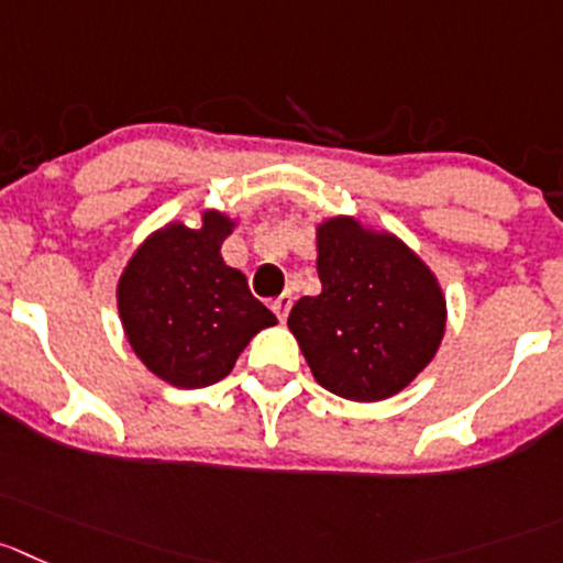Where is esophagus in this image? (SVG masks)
<instances>
[{
    "label": "esophagus",
    "instance_id": "obj_1",
    "mask_svg": "<svg viewBox=\"0 0 563 563\" xmlns=\"http://www.w3.org/2000/svg\"><path fill=\"white\" fill-rule=\"evenodd\" d=\"M271 307H273V312H276V318L285 323L287 312H290V307H292V296H290V292H285V296H278L276 301L271 303Z\"/></svg>",
    "mask_w": 563,
    "mask_h": 563
}]
</instances>
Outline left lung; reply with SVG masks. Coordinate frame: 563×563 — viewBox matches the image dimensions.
<instances>
[{
    "mask_svg": "<svg viewBox=\"0 0 563 563\" xmlns=\"http://www.w3.org/2000/svg\"><path fill=\"white\" fill-rule=\"evenodd\" d=\"M320 296L287 325L314 382L358 404L404 393L437 356L448 325L437 273L398 234L353 216L314 227Z\"/></svg>",
    "mask_w": 563,
    "mask_h": 563,
    "instance_id": "left-lung-1",
    "label": "left lung"
}]
</instances>
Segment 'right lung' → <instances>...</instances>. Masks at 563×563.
<instances>
[{
    "mask_svg": "<svg viewBox=\"0 0 563 563\" xmlns=\"http://www.w3.org/2000/svg\"><path fill=\"white\" fill-rule=\"evenodd\" d=\"M221 210L198 223L154 229L124 265L115 285L118 318L148 373L179 389L210 387L276 314L256 301L245 273L223 262L221 245L238 227Z\"/></svg>",
    "mask_w": 563,
    "mask_h": 563,
    "instance_id": "add662e5",
    "label": "right lung"
}]
</instances>
